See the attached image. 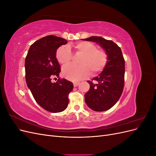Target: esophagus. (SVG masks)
I'll return each mask as SVG.
<instances>
[{"label":"esophagus","instance_id":"34e87169","mask_svg":"<svg viewBox=\"0 0 156 156\" xmlns=\"http://www.w3.org/2000/svg\"><path fill=\"white\" fill-rule=\"evenodd\" d=\"M79 82H73V86L74 87H77L79 84Z\"/></svg>","mask_w":156,"mask_h":156}]
</instances>
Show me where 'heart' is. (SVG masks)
Listing matches in <instances>:
<instances>
[{"label": "heart", "mask_w": 156, "mask_h": 156, "mask_svg": "<svg viewBox=\"0 0 156 156\" xmlns=\"http://www.w3.org/2000/svg\"><path fill=\"white\" fill-rule=\"evenodd\" d=\"M76 53L81 55L79 60L80 65L68 64L62 68L63 76L70 81H78L86 78L90 74L101 72L107 62V55L101 49H98L96 44L90 41H79L73 45ZM58 62L62 65L69 64L72 59V54L68 45L60 46L55 54Z\"/></svg>", "instance_id": "heart-1"}]
</instances>
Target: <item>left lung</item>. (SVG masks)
I'll return each mask as SVG.
<instances>
[{"label":"left lung","instance_id":"obj_1","mask_svg":"<svg viewBox=\"0 0 156 156\" xmlns=\"http://www.w3.org/2000/svg\"><path fill=\"white\" fill-rule=\"evenodd\" d=\"M85 41L98 44L107 55V62L103 72L88 81L90 90L84 95V100L92 110L105 111L114 106L120 99L124 87L125 60L122 50L112 40L100 36H91Z\"/></svg>","mask_w":156,"mask_h":156}]
</instances>
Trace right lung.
<instances>
[{
    "mask_svg": "<svg viewBox=\"0 0 156 156\" xmlns=\"http://www.w3.org/2000/svg\"><path fill=\"white\" fill-rule=\"evenodd\" d=\"M67 42L62 37L47 36L31 45L25 58L27 86L38 105L51 112L67 108L68 95L73 88L72 82L59 78L60 66L55 56L57 49Z\"/></svg>",
    "mask_w": 156,
    "mask_h": 156,
    "instance_id": "right-lung-1",
    "label": "right lung"
}]
</instances>
